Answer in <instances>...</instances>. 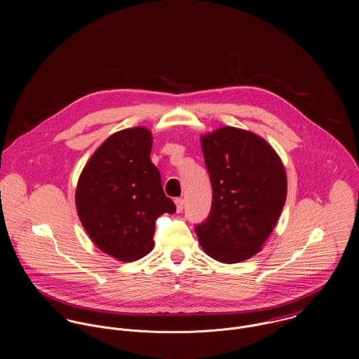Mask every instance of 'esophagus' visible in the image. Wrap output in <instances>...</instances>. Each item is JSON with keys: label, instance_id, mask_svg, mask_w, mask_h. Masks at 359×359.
Returning a JSON list of instances; mask_svg holds the SVG:
<instances>
[{"label": "esophagus", "instance_id": "1", "mask_svg": "<svg viewBox=\"0 0 359 359\" xmlns=\"http://www.w3.org/2000/svg\"><path fill=\"white\" fill-rule=\"evenodd\" d=\"M174 202H175V207H177V211H178V212H181V211L184 210V201H182L181 198H177V199H175Z\"/></svg>", "mask_w": 359, "mask_h": 359}]
</instances>
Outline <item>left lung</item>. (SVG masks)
<instances>
[{
	"label": "left lung",
	"mask_w": 359,
	"mask_h": 359,
	"mask_svg": "<svg viewBox=\"0 0 359 359\" xmlns=\"http://www.w3.org/2000/svg\"><path fill=\"white\" fill-rule=\"evenodd\" d=\"M212 187L208 218L195 228L207 256L236 264L261 252L286 202L287 178L275 149L259 135L221 127L201 137Z\"/></svg>",
	"instance_id": "1"
}]
</instances>
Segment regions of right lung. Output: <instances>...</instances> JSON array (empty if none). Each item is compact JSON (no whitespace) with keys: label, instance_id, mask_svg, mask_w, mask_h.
I'll list each match as a JSON object with an SVG mask.
<instances>
[{"label":"right lung","instance_id":"obj_1","mask_svg":"<svg viewBox=\"0 0 359 359\" xmlns=\"http://www.w3.org/2000/svg\"><path fill=\"white\" fill-rule=\"evenodd\" d=\"M152 133L133 127L111 134L84 165L77 188L79 218L94 245L131 262L154 249L156 219L174 214L151 160Z\"/></svg>","mask_w":359,"mask_h":359}]
</instances>
